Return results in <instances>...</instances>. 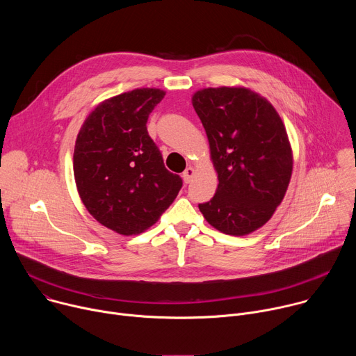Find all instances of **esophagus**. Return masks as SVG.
<instances>
[{
	"instance_id": "esophagus-1",
	"label": "esophagus",
	"mask_w": 356,
	"mask_h": 356,
	"mask_svg": "<svg viewBox=\"0 0 356 356\" xmlns=\"http://www.w3.org/2000/svg\"><path fill=\"white\" fill-rule=\"evenodd\" d=\"M195 175V170H194V168H187L184 172H183V175H181V177H183V180H184V183H190L191 181V179H193V176Z\"/></svg>"
}]
</instances>
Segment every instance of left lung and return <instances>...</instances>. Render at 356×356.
<instances>
[{
  "label": "left lung",
  "instance_id": "left-lung-1",
  "mask_svg": "<svg viewBox=\"0 0 356 356\" xmlns=\"http://www.w3.org/2000/svg\"><path fill=\"white\" fill-rule=\"evenodd\" d=\"M193 107L206 129L218 175L214 197L198 204L216 229L242 236L265 225L290 183L293 154L269 101L245 87L202 88Z\"/></svg>",
  "mask_w": 356,
  "mask_h": 356
}]
</instances>
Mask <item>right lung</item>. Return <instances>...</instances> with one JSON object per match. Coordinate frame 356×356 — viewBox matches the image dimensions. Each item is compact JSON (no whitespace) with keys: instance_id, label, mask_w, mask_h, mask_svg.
<instances>
[{"instance_id":"add662e5","label":"right lung","mask_w":356,"mask_h":356,"mask_svg":"<svg viewBox=\"0 0 356 356\" xmlns=\"http://www.w3.org/2000/svg\"><path fill=\"white\" fill-rule=\"evenodd\" d=\"M165 94L135 88L103 101L76 139L73 170L83 204L101 225L121 235L154 225L183 186L180 176L165 168L146 129Z\"/></svg>"}]
</instances>
